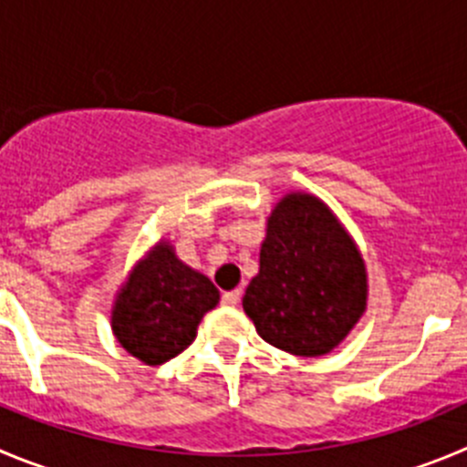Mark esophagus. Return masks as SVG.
<instances>
[{
    "instance_id": "obj_1",
    "label": "esophagus",
    "mask_w": 467,
    "mask_h": 467,
    "mask_svg": "<svg viewBox=\"0 0 467 467\" xmlns=\"http://www.w3.org/2000/svg\"><path fill=\"white\" fill-rule=\"evenodd\" d=\"M239 299H242V290H230V293H223L221 302H223L225 306H237Z\"/></svg>"
}]
</instances>
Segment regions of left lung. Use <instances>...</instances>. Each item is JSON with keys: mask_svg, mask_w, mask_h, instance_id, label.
I'll return each mask as SVG.
<instances>
[{"mask_svg": "<svg viewBox=\"0 0 467 467\" xmlns=\"http://www.w3.org/2000/svg\"><path fill=\"white\" fill-rule=\"evenodd\" d=\"M366 297L364 258L332 209L311 193L283 195L242 299L260 337L290 355H327L364 316Z\"/></svg>", "mask_w": 467, "mask_h": 467, "instance_id": "1", "label": "left lung"}]
</instances>
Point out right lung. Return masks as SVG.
<instances>
[{
  "label": "right lung",
  "mask_w": 467,
  "mask_h": 467,
  "mask_svg": "<svg viewBox=\"0 0 467 467\" xmlns=\"http://www.w3.org/2000/svg\"><path fill=\"white\" fill-rule=\"evenodd\" d=\"M219 297L213 283L182 263L170 242L161 239L119 287L112 334L135 359L159 366L193 343L200 320Z\"/></svg>",
  "instance_id": "right-lung-1"
}]
</instances>
